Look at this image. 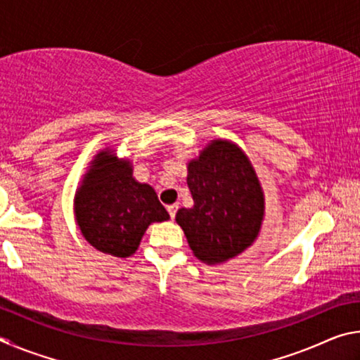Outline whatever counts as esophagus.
Returning a JSON list of instances; mask_svg holds the SVG:
<instances>
[{
	"instance_id": "esophagus-1",
	"label": "esophagus",
	"mask_w": 360,
	"mask_h": 360,
	"mask_svg": "<svg viewBox=\"0 0 360 360\" xmlns=\"http://www.w3.org/2000/svg\"><path fill=\"white\" fill-rule=\"evenodd\" d=\"M167 210H168V214H169V217L174 219V216H176V211H178V205H169V206H167Z\"/></svg>"
}]
</instances>
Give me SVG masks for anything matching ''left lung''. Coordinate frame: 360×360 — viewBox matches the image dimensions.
Here are the masks:
<instances>
[{
    "label": "left lung",
    "instance_id": "1",
    "mask_svg": "<svg viewBox=\"0 0 360 360\" xmlns=\"http://www.w3.org/2000/svg\"><path fill=\"white\" fill-rule=\"evenodd\" d=\"M193 206L176 212L193 255L205 264L236 257L257 238L265 198L248 155L227 139H212L188 162Z\"/></svg>",
    "mask_w": 360,
    "mask_h": 360
}]
</instances>
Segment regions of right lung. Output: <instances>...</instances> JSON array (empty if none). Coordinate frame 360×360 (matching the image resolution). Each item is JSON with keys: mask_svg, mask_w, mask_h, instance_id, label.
Returning a JSON list of instances; mask_svg holds the SVG:
<instances>
[{"mask_svg": "<svg viewBox=\"0 0 360 360\" xmlns=\"http://www.w3.org/2000/svg\"><path fill=\"white\" fill-rule=\"evenodd\" d=\"M75 214L85 240L100 252L130 257L152 222L169 214L149 184L133 178L130 160L98 152L75 197Z\"/></svg>", "mask_w": 360, "mask_h": 360, "instance_id": "right-lung-1", "label": "right lung"}]
</instances>
